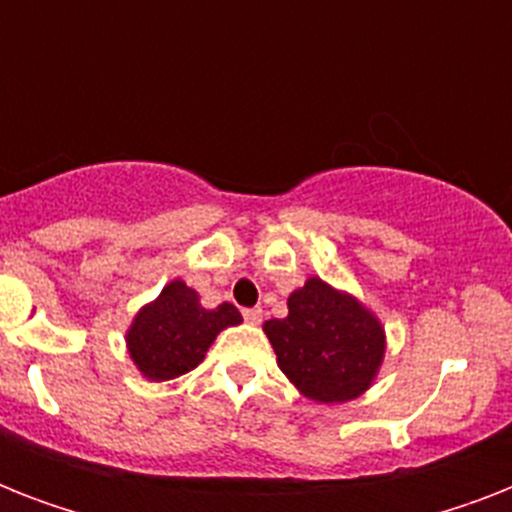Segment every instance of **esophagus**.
Masks as SVG:
<instances>
[{
    "label": "esophagus",
    "mask_w": 512,
    "mask_h": 512,
    "mask_svg": "<svg viewBox=\"0 0 512 512\" xmlns=\"http://www.w3.org/2000/svg\"><path fill=\"white\" fill-rule=\"evenodd\" d=\"M244 321H249V324H260V321H263V311H260V308H244Z\"/></svg>",
    "instance_id": "obj_1"
}]
</instances>
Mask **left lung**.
I'll use <instances>...</instances> for the list:
<instances>
[{"label":"left lung","mask_w":512,"mask_h":512,"mask_svg":"<svg viewBox=\"0 0 512 512\" xmlns=\"http://www.w3.org/2000/svg\"><path fill=\"white\" fill-rule=\"evenodd\" d=\"M287 319L265 321L263 329L281 372L319 404H340L372 385L385 356L380 321L356 297L321 279H308L287 300Z\"/></svg>","instance_id":"1"}]
</instances>
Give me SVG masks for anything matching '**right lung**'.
<instances>
[{"label":"right lung","mask_w":512,"mask_h":512,"mask_svg":"<svg viewBox=\"0 0 512 512\" xmlns=\"http://www.w3.org/2000/svg\"><path fill=\"white\" fill-rule=\"evenodd\" d=\"M241 324L231 303L201 308L199 295L183 281H170L154 303L140 308L127 332V348L148 380H172L191 372L225 327Z\"/></svg>","instance_id":"obj_1"}]
</instances>
